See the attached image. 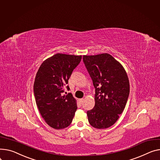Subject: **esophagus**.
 <instances>
[{"label": "esophagus", "mask_w": 160, "mask_h": 160, "mask_svg": "<svg viewBox=\"0 0 160 160\" xmlns=\"http://www.w3.org/2000/svg\"><path fill=\"white\" fill-rule=\"evenodd\" d=\"M83 101H84V99H83V98H81V99L79 100V102H80V104H82L83 102Z\"/></svg>", "instance_id": "34e87169"}]
</instances>
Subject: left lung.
<instances>
[{
	"label": "left lung",
	"instance_id": "left-lung-1",
	"mask_svg": "<svg viewBox=\"0 0 160 160\" xmlns=\"http://www.w3.org/2000/svg\"><path fill=\"white\" fill-rule=\"evenodd\" d=\"M95 88V105L87 112L88 121L96 129H106L118 120L130 92L127 72L121 63L108 53L83 55Z\"/></svg>",
	"mask_w": 160,
	"mask_h": 160
}]
</instances>
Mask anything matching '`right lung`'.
<instances>
[{"instance_id": "1", "label": "right lung", "mask_w": 160, "mask_h": 160, "mask_svg": "<svg viewBox=\"0 0 160 160\" xmlns=\"http://www.w3.org/2000/svg\"><path fill=\"white\" fill-rule=\"evenodd\" d=\"M81 59V55L57 53L42 62L37 72L33 86L36 103L42 118L53 129L68 127L77 109L72 94L62 93Z\"/></svg>"}]
</instances>
